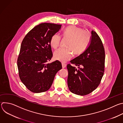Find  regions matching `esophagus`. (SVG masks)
I'll list each match as a JSON object with an SVG mask.
<instances>
[{
  "instance_id": "obj_1",
  "label": "esophagus",
  "mask_w": 123,
  "mask_h": 123,
  "mask_svg": "<svg viewBox=\"0 0 123 123\" xmlns=\"http://www.w3.org/2000/svg\"><path fill=\"white\" fill-rule=\"evenodd\" d=\"M62 68H66V66H67V64H65V63H62Z\"/></svg>"
}]
</instances>
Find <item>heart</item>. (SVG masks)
<instances>
[{"mask_svg": "<svg viewBox=\"0 0 123 123\" xmlns=\"http://www.w3.org/2000/svg\"><path fill=\"white\" fill-rule=\"evenodd\" d=\"M62 37L69 39L67 49H59L54 53L55 59L65 62L71 59L73 56V52L75 55H80L86 49L90 44L91 34L87 31L75 26H69L64 31ZM61 37L57 33L52 35L50 40V44L54 49L60 45Z\"/></svg>", "mask_w": 123, "mask_h": 123, "instance_id": "b5f03b06", "label": "heart"}]
</instances>
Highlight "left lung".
<instances>
[{"mask_svg": "<svg viewBox=\"0 0 123 123\" xmlns=\"http://www.w3.org/2000/svg\"><path fill=\"white\" fill-rule=\"evenodd\" d=\"M92 38L87 49L67 66L68 85L69 91L79 95L92 92L98 86L105 71V51L102 40L97 33L92 31Z\"/></svg>", "mask_w": 123, "mask_h": 123, "instance_id": "obj_1", "label": "left lung"}]
</instances>
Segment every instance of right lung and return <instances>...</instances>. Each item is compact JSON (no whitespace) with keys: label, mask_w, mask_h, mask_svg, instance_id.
Wrapping results in <instances>:
<instances>
[{"label":"right lung","mask_w":123,"mask_h":123,"mask_svg":"<svg viewBox=\"0 0 123 123\" xmlns=\"http://www.w3.org/2000/svg\"><path fill=\"white\" fill-rule=\"evenodd\" d=\"M61 26L49 23L40 24L32 29L22 40L17 61L18 74L21 82L32 92L49 90L55 74L62 68L58 60L48 63L53 55L51 37Z\"/></svg>","instance_id":"right-lung-1"}]
</instances>
